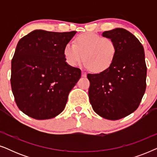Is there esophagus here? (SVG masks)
I'll return each mask as SVG.
<instances>
[{
    "instance_id": "esophagus-1",
    "label": "esophagus",
    "mask_w": 157,
    "mask_h": 157,
    "mask_svg": "<svg viewBox=\"0 0 157 157\" xmlns=\"http://www.w3.org/2000/svg\"><path fill=\"white\" fill-rule=\"evenodd\" d=\"M81 76L83 77H86V73L84 71H82V74H81Z\"/></svg>"
}]
</instances>
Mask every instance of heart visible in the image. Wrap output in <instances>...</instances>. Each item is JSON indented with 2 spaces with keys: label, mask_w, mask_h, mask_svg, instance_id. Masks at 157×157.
<instances>
[{
  "label": "heart",
  "mask_w": 157,
  "mask_h": 157,
  "mask_svg": "<svg viewBox=\"0 0 157 157\" xmlns=\"http://www.w3.org/2000/svg\"><path fill=\"white\" fill-rule=\"evenodd\" d=\"M115 42L109 38L94 33L77 36L74 44L68 43L64 47L63 55L68 65L74 67L84 59L83 66L94 72H104L111 66L117 55Z\"/></svg>",
  "instance_id": "1"
}]
</instances>
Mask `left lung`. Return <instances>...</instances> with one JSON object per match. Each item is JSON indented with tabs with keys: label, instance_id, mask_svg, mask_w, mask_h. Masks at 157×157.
Instances as JSON below:
<instances>
[{
	"label": "left lung",
	"instance_id": "left-lung-1",
	"mask_svg": "<svg viewBox=\"0 0 157 157\" xmlns=\"http://www.w3.org/2000/svg\"><path fill=\"white\" fill-rule=\"evenodd\" d=\"M102 36L115 42L117 55L105 71L88 74L89 100L100 117L118 120L136 110L145 93L144 50L136 36L124 29L104 31Z\"/></svg>",
	"mask_w": 157,
	"mask_h": 157
}]
</instances>
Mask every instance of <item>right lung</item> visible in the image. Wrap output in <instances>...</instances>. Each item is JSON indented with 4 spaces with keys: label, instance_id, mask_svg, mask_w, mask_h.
<instances>
[{
    "label": "right lung",
    "instance_id": "obj_1",
    "mask_svg": "<svg viewBox=\"0 0 157 157\" xmlns=\"http://www.w3.org/2000/svg\"><path fill=\"white\" fill-rule=\"evenodd\" d=\"M76 31L35 30L21 38L11 61L10 83L20 110L38 120L63 111L81 71L66 62L64 47Z\"/></svg>",
    "mask_w": 157,
    "mask_h": 157
}]
</instances>
